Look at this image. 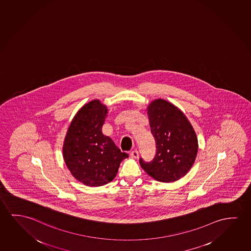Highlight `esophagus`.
I'll list each match as a JSON object with an SVG mask.
<instances>
[{
	"label": "esophagus",
	"mask_w": 251,
	"mask_h": 251,
	"mask_svg": "<svg viewBox=\"0 0 251 251\" xmlns=\"http://www.w3.org/2000/svg\"><path fill=\"white\" fill-rule=\"evenodd\" d=\"M130 155H131L132 157H134V158H138L139 153H138L137 151H132L130 152Z\"/></svg>",
	"instance_id": "obj_1"
}]
</instances>
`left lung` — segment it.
I'll return each instance as SVG.
<instances>
[{"instance_id": "1", "label": "left lung", "mask_w": 251, "mask_h": 251, "mask_svg": "<svg viewBox=\"0 0 251 251\" xmlns=\"http://www.w3.org/2000/svg\"><path fill=\"white\" fill-rule=\"evenodd\" d=\"M148 116L156 152L151 162L140 158L141 167L156 181H177L189 172L197 157L196 132L185 115L167 100H153Z\"/></svg>"}]
</instances>
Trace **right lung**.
<instances>
[{
	"label": "right lung",
	"mask_w": 251,
	"mask_h": 251,
	"mask_svg": "<svg viewBox=\"0 0 251 251\" xmlns=\"http://www.w3.org/2000/svg\"><path fill=\"white\" fill-rule=\"evenodd\" d=\"M108 109L99 100L89 101L76 113L67 132L63 158L74 177L98 187L114 180L120 163L128 154L102 134Z\"/></svg>",
	"instance_id": "add662e5"
}]
</instances>
